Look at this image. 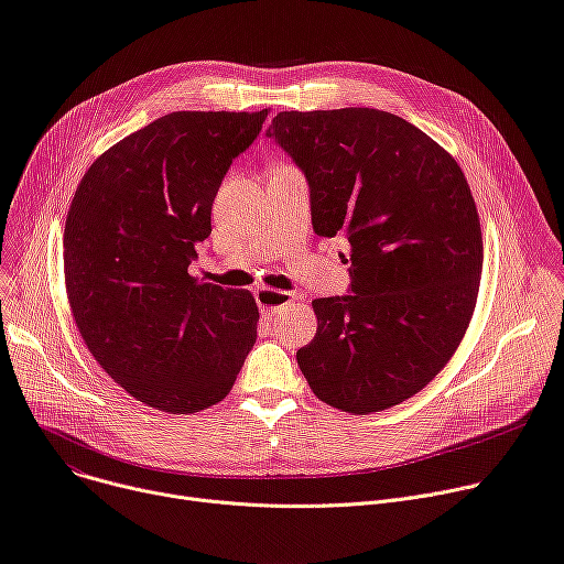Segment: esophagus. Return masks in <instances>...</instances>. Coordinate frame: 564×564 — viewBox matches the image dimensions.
<instances>
[{"label":"esophagus","mask_w":564,"mask_h":564,"mask_svg":"<svg viewBox=\"0 0 564 564\" xmlns=\"http://www.w3.org/2000/svg\"><path fill=\"white\" fill-rule=\"evenodd\" d=\"M299 294L296 292H285V290H272V288H259L256 290V303L263 311V315H272L279 308H283L285 303L296 301Z\"/></svg>","instance_id":"esophagus-1"}]
</instances>
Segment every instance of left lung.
I'll return each mask as SVG.
<instances>
[{
	"mask_svg": "<svg viewBox=\"0 0 564 564\" xmlns=\"http://www.w3.org/2000/svg\"><path fill=\"white\" fill-rule=\"evenodd\" d=\"M268 137L305 173L315 231L350 245L352 294L313 301L301 373L352 416L404 402L443 371L477 305L484 240L464 171L423 130L371 108L279 112Z\"/></svg>",
	"mask_w": 564,
	"mask_h": 564,
	"instance_id": "left-lung-1",
	"label": "left lung"
}]
</instances>
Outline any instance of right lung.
Masks as SVG:
<instances>
[{
	"instance_id": "obj_1",
	"label": "right lung",
	"mask_w": 564,
	"mask_h": 564,
	"mask_svg": "<svg viewBox=\"0 0 564 564\" xmlns=\"http://www.w3.org/2000/svg\"><path fill=\"white\" fill-rule=\"evenodd\" d=\"M270 110L171 112L83 175L65 223V288L94 360L139 402L195 414L234 387L259 305L188 272L231 162Z\"/></svg>"
}]
</instances>
